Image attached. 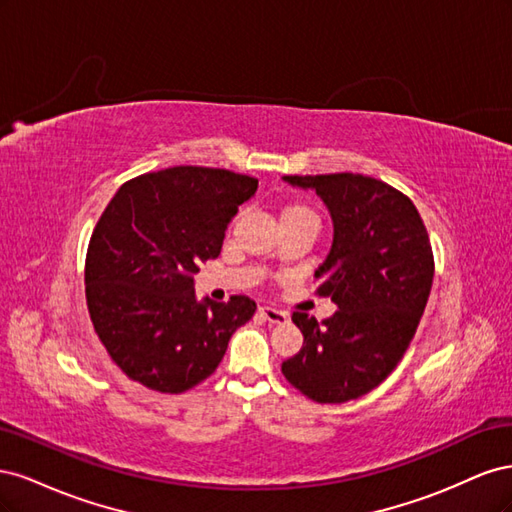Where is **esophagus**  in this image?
Masks as SVG:
<instances>
[{
    "label": "esophagus",
    "mask_w": 512,
    "mask_h": 512,
    "mask_svg": "<svg viewBox=\"0 0 512 512\" xmlns=\"http://www.w3.org/2000/svg\"><path fill=\"white\" fill-rule=\"evenodd\" d=\"M260 314L265 316V320H269L271 324H282V322H288V312H284V309H275V307H260Z\"/></svg>",
    "instance_id": "34e87169"
}]
</instances>
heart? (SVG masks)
I'll use <instances>...</instances> for the list:
<instances>
[{
  "instance_id": "1",
  "label": "heart",
  "mask_w": 512,
  "mask_h": 512,
  "mask_svg": "<svg viewBox=\"0 0 512 512\" xmlns=\"http://www.w3.org/2000/svg\"><path fill=\"white\" fill-rule=\"evenodd\" d=\"M299 215H312V218H316L314 209L309 207V205H305V203H292V205H288L284 209L282 220H286V218H299Z\"/></svg>"
}]
</instances>
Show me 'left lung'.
I'll use <instances>...</instances> for the list:
<instances>
[{
	"label": "left lung",
	"instance_id": "left-lung-1",
	"mask_svg": "<svg viewBox=\"0 0 512 512\" xmlns=\"http://www.w3.org/2000/svg\"><path fill=\"white\" fill-rule=\"evenodd\" d=\"M314 188L333 218V245L316 269L318 297L337 312L318 322L294 312L303 348L284 378L318 404H344L376 389L406 354L433 282L427 228L412 200L359 173L286 175Z\"/></svg>",
	"mask_w": 512,
	"mask_h": 512
}]
</instances>
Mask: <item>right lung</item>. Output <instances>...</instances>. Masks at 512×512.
Listing matches in <instances>:
<instances>
[{
	"mask_svg": "<svg viewBox=\"0 0 512 512\" xmlns=\"http://www.w3.org/2000/svg\"><path fill=\"white\" fill-rule=\"evenodd\" d=\"M258 179L173 166L126 181L91 232L85 297L96 335L130 380L179 395L207 380L256 303L196 301L194 275L220 256L226 226Z\"/></svg>",
	"mask_w": 512,
	"mask_h": 512,
	"instance_id": "obj_1",
	"label": "right lung"
}]
</instances>
